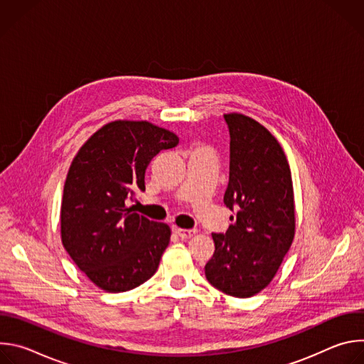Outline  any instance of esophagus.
I'll list each match as a JSON object with an SVG mask.
<instances>
[{"label":"esophagus","instance_id":"esophagus-1","mask_svg":"<svg viewBox=\"0 0 364 364\" xmlns=\"http://www.w3.org/2000/svg\"><path fill=\"white\" fill-rule=\"evenodd\" d=\"M196 229H180V228H176V233L181 237V239H190L196 235Z\"/></svg>","mask_w":364,"mask_h":364}]
</instances>
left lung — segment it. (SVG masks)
<instances>
[{"mask_svg": "<svg viewBox=\"0 0 364 364\" xmlns=\"http://www.w3.org/2000/svg\"><path fill=\"white\" fill-rule=\"evenodd\" d=\"M229 184L223 201L235 216L213 233L215 253L204 274L219 291L249 298L275 277L295 233L289 164L275 136L255 119L228 114Z\"/></svg>", "mask_w": 364, "mask_h": 364, "instance_id": "1", "label": "left lung"}]
</instances>
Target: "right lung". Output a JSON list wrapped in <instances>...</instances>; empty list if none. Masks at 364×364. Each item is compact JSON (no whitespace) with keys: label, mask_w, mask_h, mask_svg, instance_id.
<instances>
[{"label":"right lung","mask_w":364,"mask_h":364,"mask_svg":"<svg viewBox=\"0 0 364 364\" xmlns=\"http://www.w3.org/2000/svg\"><path fill=\"white\" fill-rule=\"evenodd\" d=\"M177 144L176 134L146 121H115L73 159L62 200V242L100 289L129 291L159 269L171 230L132 213L127 200L145 191V170L155 155Z\"/></svg>","instance_id":"1"}]
</instances>
